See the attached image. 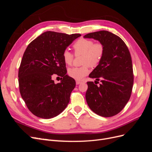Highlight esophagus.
I'll return each mask as SVG.
<instances>
[{
	"label": "esophagus",
	"mask_w": 152,
	"mask_h": 152,
	"mask_svg": "<svg viewBox=\"0 0 152 152\" xmlns=\"http://www.w3.org/2000/svg\"><path fill=\"white\" fill-rule=\"evenodd\" d=\"M82 81H79V80H77V81H76V84H77V85L80 84H82Z\"/></svg>",
	"instance_id": "obj_1"
}]
</instances>
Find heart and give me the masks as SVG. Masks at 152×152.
<instances>
[{
    "label": "heart",
    "mask_w": 152,
    "mask_h": 152,
    "mask_svg": "<svg viewBox=\"0 0 152 152\" xmlns=\"http://www.w3.org/2000/svg\"><path fill=\"white\" fill-rule=\"evenodd\" d=\"M75 55L82 54L80 67H74L68 70V75L73 79L80 80L86 77L89 72V67L96 66L100 63L104 55V48L100 42L94 43V41L88 39H80L73 45ZM63 60L66 65L72 63L73 54L66 49L62 53Z\"/></svg>",
    "instance_id": "heart-1"
}]
</instances>
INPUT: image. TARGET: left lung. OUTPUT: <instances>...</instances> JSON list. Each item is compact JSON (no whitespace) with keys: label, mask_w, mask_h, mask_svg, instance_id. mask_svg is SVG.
Here are the masks:
<instances>
[{"label":"left lung","mask_w":152,"mask_h":152,"mask_svg":"<svg viewBox=\"0 0 152 152\" xmlns=\"http://www.w3.org/2000/svg\"><path fill=\"white\" fill-rule=\"evenodd\" d=\"M84 37L97 40L104 48L102 60L89 75L102 83L98 86L87 82L86 102L98 115L114 116L124 108L132 93L134 75L129 50L122 39L108 31L93 32Z\"/></svg>","instance_id":"8db88e82"}]
</instances>
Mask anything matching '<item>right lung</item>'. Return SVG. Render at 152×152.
Segmentation results:
<instances>
[{"mask_svg":"<svg viewBox=\"0 0 152 152\" xmlns=\"http://www.w3.org/2000/svg\"><path fill=\"white\" fill-rule=\"evenodd\" d=\"M80 36L48 31L26 48L19 68L18 82L21 97L34 115L53 118L67 107L75 81L66 75L62 53ZM55 74L63 77L60 83H54Z\"/></svg>","mask_w":152,"mask_h":152,"instance_id":"right-lung-1","label":"right lung"}]
</instances>
